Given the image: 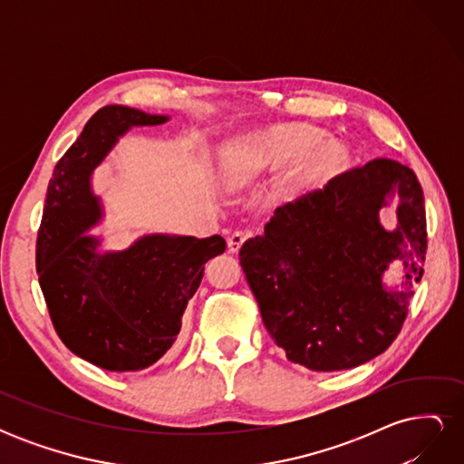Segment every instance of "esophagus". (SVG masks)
Listing matches in <instances>:
<instances>
[{"label": "esophagus", "instance_id": "1", "mask_svg": "<svg viewBox=\"0 0 464 464\" xmlns=\"http://www.w3.org/2000/svg\"><path fill=\"white\" fill-rule=\"evenodd\" d=\"M249 236H251V232L237 230V232H234V234L228 237V249L232 251V254H237V251H240V247L244 246V242L247 240Z\"/></svg>", "mask_w": 464, "mask_h": 464}]
</instances>
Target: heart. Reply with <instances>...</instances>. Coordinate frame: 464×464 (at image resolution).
Instances as JSON below:
<instances>
[{
	"mask_svg": "<svg viewBox=\"0 0 464 464\" xmlns=\"http://www.w3.org/2000/svg\"><path fill=\"white\" fill-rule=\"evenodd\" d=\"M327 145V133L315 128H275L237 139L224 150V178L230 186H244L271 168L304 160L315 154L310 174L319 176L339 168L346 157L341 145Z\"/></svg>",
	"mask_w": 464,
	"mask_h": 464,
	"instance_id": "obj_1",
	"label": "heart"
}]
</instances>
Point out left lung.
Instances as JSON below:
<instances>
[{
	"mask_svg": "<svg viewBox=\"0 0 464 464\" xmlns=\"http://www.w3.org/2000/svg\"><path fill=\"white\" fill-rule=\"evenodd\" d=\"M400 195L398 228L378 210ZM424 193L409 166L375 159L334 176L323 189L275 210L261 236L240 249V265L261 317L286 358L314 372L362 366L391 346L424 275ZM397 258L405 276L387 289Z\"/></svg>",
	"mask_w": 464,
	"mask_h": 464,
	"instance_id": "obj_1",
	"label": "left lung"
}]
</instances>
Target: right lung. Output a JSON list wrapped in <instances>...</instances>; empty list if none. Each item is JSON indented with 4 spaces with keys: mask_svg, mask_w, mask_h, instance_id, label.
<instances>
[{
    "mask_svg": "<svg viewBox=\"0 0 464 464\" xmlns=\"http://www.w3.org/2000/svg\"><path fill=\"white\" fill-rule=\"evenodd\" d=\"M164 121L120 104L98 110L55 164L40 222L36 273L55 333L108 372L145 370L174 346L205 263L227 249L218 234H149L128 249L101 251V237L89 234L102 218L94 168L135 125Z\"/></svg>",
    "mask_w": 464,
    "mask_h": 464,
    "instance_id": "right-lung-1",
    "label": "right lung"
}]
</instances>
